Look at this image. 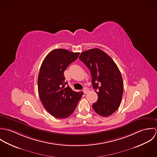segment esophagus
Instances as JSON below:
<instances>
[{
  "label": "esophagus",
  "instance_id": "34e87169",
  "mask_svg": "<svg viewBox=\"0 0 157 157\" xmlns=\"http://www.w3.org/2000/svg\"><path fill=\"white\" fill-rule=\"evenodd\" d=\"M88 90H89L87 88H85L83 90V92L85 93V94H86L88 92Z\"/></svg>",
  "mask_w": 157,
  "mask_h": 157
}]
</instances>
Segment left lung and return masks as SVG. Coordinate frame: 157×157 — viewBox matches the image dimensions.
Returning <instances> with one entry per match:
<instances>
[{
  "label": "left lung",
  "instance_id": "8db88e82",
  "mask_svg": "<svg viewBox=\"0 0 157 157\" xmlns=\"http://www.w3.org/2000/svg\"><path fill=\"white\" fill-rule=\"evenodd\" d=\"M79 59L90 69L93 89L98 95L92 105L94 110L102 117L112 115L119 108L123 93L119 69L112 58L98 48L82 52Z\"/></svg>",
  "mask_w": 157,
  "mask_h": 157
}]
</instances>
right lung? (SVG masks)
Instances as JSON below:
<instances>
[{"label": "right lung", "mask_w": 157, "mask_h": 157, "mask_svg": "<svg viewBox=\"0 0 157 157\" xmlns=\"http://www.w3.org/2000/svg\"><path fill=\"white\" fill-rule=\"evenodd\" d=\"M79 52L64 49L51 51L44 60L38 76V91L45 109L57 118H65L75 109L83 94L67 86L64 71Z\"/></svg>", "instance_id": "1"}]
</instances>
